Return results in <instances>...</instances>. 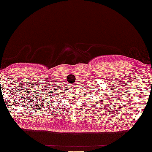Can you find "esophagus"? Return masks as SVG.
I'll return each instance as SVG.
<instances>
[{
  "label": "esophagus",
  "instance_id": "1",
  "mask_svg": "<svg viewBox=\"0 0 152 152\" xmlns=\"http://www.w3.org/2000/svg\"><path fill=\"white\" fill-rule=\"evenodd\" d=\"M73 86H76V85H73Z\"/></svg>",
  "mask_w": 152,
  "mask_h": 152
}]
</instances>
